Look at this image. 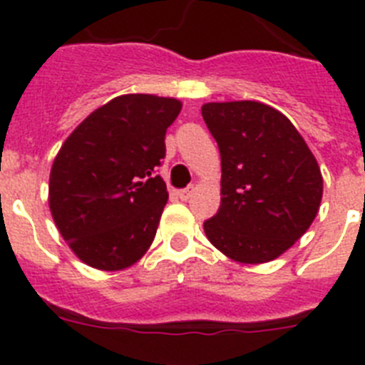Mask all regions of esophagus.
<instances>
[{
	"label": "esophagus",
	"instance_id": "34e87169",
	"mask_svg": "<svg viewBox=\"0 0 365 365\" xmlns=\"http://www.w3.org/2000/svg\"><path fill=\"white\" fill-rule=\"evenodd\" d=\"M193 192H195V186H188V188L185 190H179V192H177V197H179L180 201H188L193 195Z\"/></svg>",
	"mask_w": 365,
	"mask_h": 365
}]
</instances>
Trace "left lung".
Wrapping results in <instances>:
<instances>
[{
	"label": "left lung",
	"instance_id": "obj_1",
	"mask_svg": "<svg viewBox=\"0 0 365 365\" xmlns=\"http://www.w3.org/2000/svg\"><path fill=\"white\" fill-rule=\"evenodd\" d=\"M221 153V206L205 234L230 259H276L314 221L324 179L292 122L254 100L201 108Z\"/></svg>",
	"mask_w": 365,
	"mask_h": 365
}]
</instances>
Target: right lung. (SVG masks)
Returning a JSON list of instances; mask_svg holds the SVG:
<instances>
[{"label":"right lung","mask_w":365,"mask_h":365,"mask_svg":"<svg viewBox=\"0 0 365 365\" xmlns=\"http://www.w3.org/2000/svg\"><path fill=\"white\" fill-rule=\"evenodd\" d=\"M179 100L122 95L67 137L51 168L49 208L76 256L98 270H122L146 254L168 201L155 175Z\"/></svg>","instance_id":"obj_1"}]
</instances>
